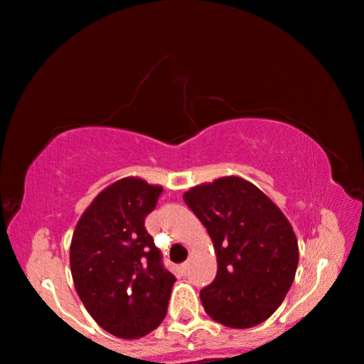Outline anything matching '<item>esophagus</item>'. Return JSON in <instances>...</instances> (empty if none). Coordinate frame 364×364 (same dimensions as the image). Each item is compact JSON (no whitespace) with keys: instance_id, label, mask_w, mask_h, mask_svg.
Wrapping results in <instances>:
<instances>
[{"instance_id":"34e87169","label":"esophagus","mask_w":364,"mask_h":364,"mask_svg":"<svg viewBox=\"0 0 364 364\" xmlns=\"http://www.w3.org/2000/svg\"><path fill=\"white\" fill-rule=\"evenodd\" d=\"M187 269H188V262L186 261V262H183V264L181 266V271H182L183 274H186V272H187Z\"/></svg>"}]
</instances>
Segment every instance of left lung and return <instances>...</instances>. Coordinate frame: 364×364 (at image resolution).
Segmentation results:
<instances>
[{
  "label": "left lung",
  "instance_id": "left-lung-1",
  "mask_svg": "<svg viewBox=\"0 0 364 364\" xmlns=\"http://www.w3.org/2000/svg\"><path fill=\"white\" fill-rule=\"evenodd\" d=\"M183 200L207 228L217 277L200 292L210 317L230 328L264 322L296 277L299 245L292 225L267 195L238 176L198 183Z\"/></svg>",
  "mask_w": 364,
  "mask_h": 364
}]
</instances>
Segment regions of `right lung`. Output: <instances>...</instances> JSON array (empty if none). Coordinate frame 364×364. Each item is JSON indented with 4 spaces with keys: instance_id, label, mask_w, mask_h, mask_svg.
Returning a JSON list of instances; mask_svg holds the SVG:
<instances>
[{
    "instance_id": "add662e5",
    "label": "right lung",
    "mask_w": 364,
    "mask_h": 364,
    "mask_svg": "<svg viewBox=\"0 0 364 364\" xmlns=\"http://www.w3.org/2000/svg\"><path fill=\"white\" fill-rule=\"evenodd\" d=\"M161 186L124 177L103 188L73 230L70 271L78 297L103 330L136 340L167 314L176 276L144 228Z\"/></svg>"
}]
</instances>
